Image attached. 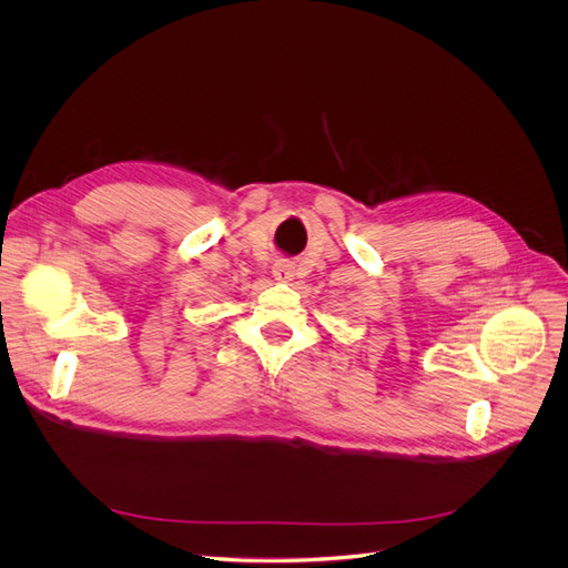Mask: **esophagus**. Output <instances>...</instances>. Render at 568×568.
<instances>
[{
    "instance_id": "34e87169",
    "label": "esophagus",
    "mask_w": 568,
    "mask_h": 568,
    "mask_svg": "<svg viewBox=\"0 0 568 568\" xmlns=\"http://www.w3.org/2000/svg\"><path fill=\"white\" fill-rule=\"evenodd\" d=\"M274 278L278 283H290L294 281V264L292 262H285V260H278L274 264Z\"/></svg>"
}]
</instances>
